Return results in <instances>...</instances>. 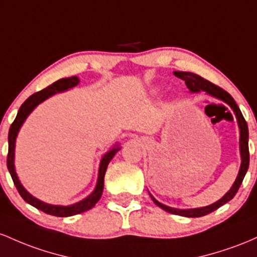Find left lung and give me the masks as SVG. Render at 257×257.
Returning a JSON list of instances; mask_svg holds the SVG:
<instances>
[{"label":"left lung","mask_w":257,"mask_h":257,"mask_svg":"<svg viewBox=\"0 0 257 257\" xmlns=\"http://www.w3.org/2000/svg\"><path fill=\"white\" fill-rule=\"evenodd\" d=\"M175 76L180 77L182 79L184 82H186L187 87L189 88L192 92H200L204 91L206 93L211 94L218 99L223 100V102L228 103L230 105V108L233 109L235 115H237L238 119V123H239V128H240V154H241V166L240 170H239V174L237 180H235L234 184L232 186V188L229 189V192L226 193L223 198H221L220 200L216 201V203L211 204V205L205 206V207H199V209H191V210H180V209H172V207H169L166 205H163L160 204L159 201L155 200L154 198L152 197L153 201L157 204L158 206L161 207L165 211L170 212V214L174 215H180V216H186V217H200V216H205L210 212L215 211L217 210L218 207L226 204L227 201H229L230 199H233L235 194H237L239 187H240L241 182L244 180V176L246 174L247 167H249V160H250V155H249V130H247V123L245 121L243 114H241L240 109L237 105V103L234 102L233 97L230 96L228 92H226L223 88H221L220 86L215 85V83L207 81V80L204 79V77L199 76L197 74L193 73H188V71H174Z\"/></svg>","instance_id":"left-lung-1"}]
</instances>
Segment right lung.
Listing matches in <instances>:
<instances>
[{"instance_id": "obj_1", "label": "right lung", "mask_w": 257, "mask_h": 257, "mask_svg": "<svg viewBox=\"0 0 257 257\" xmlns=\"http://www.w3.org/2000/svg\"><path fill=\"white\" fill-rule=\"evenodd\" d=\"M77 83H79V79H77L76 76L66 77V79H60L58 81L53 82L52 85L47 86L46 88H43V90L31 94V96L29 97L24 103H23L22 106H20L18 114H17L16 120H14L12 125H11L10 134H8L7 167L8 170H10V174L12 176V180L14 184H16L17 189H18L20 197L24 199L27 203L30 204V205L35 206L36 209L41 210V211L46 212V214L48 215L58 216V217H68V216L81 214V212L87 211V210L92 209V207L96 205L97 201L99 200L100 197H102L103 187H104V175L106 171V167H108V164L110 163V160L113 159L115 153L120 151V148L119 147H114L110 152H108L104 157H103V159L100 161V165H99V174H98L96 189H94L93 193H92L90 197L83 199V200L80 201V203L74 204V205L58 206V205H50V204L42 203V201H40L39 199L34 198L33 195H30L27 191H25L24 187H23L22 183L19 182L18 177H17V174H16V170H14V147H16V138H17V135H18L20 126L23 125V122H24L25 119H27L28 115L33 111V109L35 108L37 104H40V103L43 102L45 99H47L48 97H51L52 94L74 87V86H76Z\"/></svg>"}]
</instances>
